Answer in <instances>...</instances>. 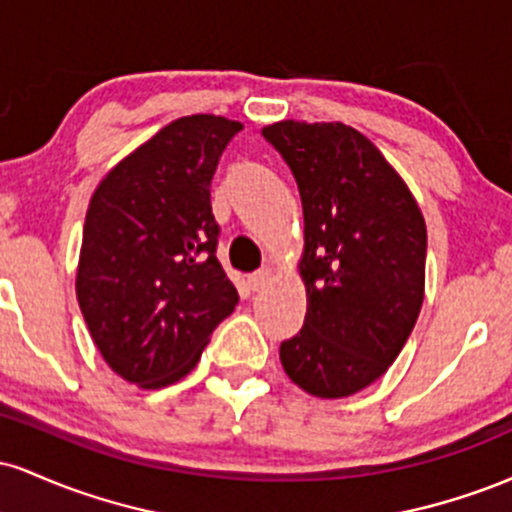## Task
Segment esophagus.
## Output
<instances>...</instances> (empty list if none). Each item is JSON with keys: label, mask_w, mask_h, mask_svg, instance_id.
Returning <instances> with one entry per match:
<instances>
[{"label": "esophagus", "mask_w": 512, "mask_h": 512, "mask_svg": "<svg viewBox=\"0 0 512 512\" xmlns=\"http://www.w3.org/2000/svg\"><path fill=\"white\" fill-rule=\"evenodd\" d=\"M269 281H272V269H269V267H264V269H260V272L248 276V284H250L252 291H262L264 286L269 284Z\"/></svg>", "instance_id": "esophagus-1"}]
</instances>
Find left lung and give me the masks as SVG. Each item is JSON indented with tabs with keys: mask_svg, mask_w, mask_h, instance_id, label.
<instances>
[{
	"mask_svg": "<svg viewBox=\"0 0 512 512\" xmlns=\"http://www.w3.org/2000/svg\"><path fill=\"white\" fill-rule=\"evenodd\" d=\"M262 134L289 163L305 223L308 310L301 332L281 342V366L308 395H356L395 363L421 313L424 214L354 127L281 120Z\"/></svg>",
	"mask_w": 512,
	"mask_h": 512,
	"instance_id": "obj_1",
	"label": "left lung"
}]
</instances>
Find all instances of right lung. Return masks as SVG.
<instances>
[{
  "label": "right lung",
  "instance_id": "right-lung-1",
  "mask_svg": "<svg viewBox=\"0 0 512 512\" xmlns=\"http://www.w3.org/2000/svg\"><path fill=\"white\" fill-rule=\"evenodd\" d=\"M243 129L187 115L122 158L88 202L76 298L103 361L158 390L197 366L238 291L216 260L211 178Z\"/></svg>",
  "mask_w": 512,
  "mask_h": 512
}]
</instances>
